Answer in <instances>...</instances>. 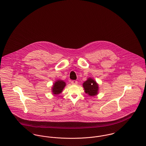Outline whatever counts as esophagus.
<instances>
[{
  "label": "esophagus",
  "instance_id": "34e87169",
  "mask_svg": "<svg viewBox=\"0 0 146 146\" xmlns=\"http://www.w3.org/2000/svg\"><path fill=\"white\" fill-rule=\"evenodd\" d=\"M71 83H72V85H76L77 83H78V82H77V81H76V80H72Z\"/></svg>",
  "mask_w": 146,
  "mask_h": 146
}]
</instances>
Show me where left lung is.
I'll return each mask as SVG.
<instances>
[{
	"label": "left lung",
	"instance_id": "1",
	"mask_svg": "<svg viewBox=\"0 0 146 146\" xmlns=\"http://www.w3.org/2000/svg\"><path fill=\"white\" fill-rule=\"evenodd\" d=\"M85 92L90 96H95L98 93V84L92 78H88L83 84Z\"/></svg>",
	"mask_w": 146,
	"mask_h": 146
}]
</instances>
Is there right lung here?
I'll return each instance as SVG.
<instances>
[{
	"mask_svg": "<svg viewBox=\"0 0 146 146\" xmlns=\"http://www.w3.org/2000/svg\"><path fill=\"white\" fill-rule=\"evenodd\" d=\"M66 85V83L62 80H57L54 83L51 88V91L53 95H59L62 92L63 89Z\"/></svg>",
	"mask_w": 146,
	"mask_h": 146,
	"instance_id": "1",
	"label": "right lung"
}]
</instances>
